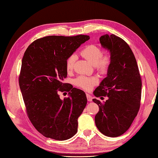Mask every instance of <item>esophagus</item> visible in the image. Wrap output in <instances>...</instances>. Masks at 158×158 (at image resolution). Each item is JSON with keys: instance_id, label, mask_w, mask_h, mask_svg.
Segmentation results:
<instances>
[{"instance_id": "34e87169", "label": "esophagus", "mask_w": 158, "mask_h": 158, "mask_svg": "<svg viewBox=\"0 0 158 158\" xmlns=\"http://www.w3.org/2000/svg\"><path fill=\"white\" fill-rule=\"evenodd\" d=\"M86 96H87V99H88V101L91 102L92 100V96H91V95H89V94H86Z\"/></svg>"}]
</instances>
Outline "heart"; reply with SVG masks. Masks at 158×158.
<instances>
[{"label": "heart", "instance_id": "b5f03b06", "mask_svg": "<svg viewBox=\"0 0 158 158\" xmlns=\"http://www.w3.org/2000/svg\"><path fill=\"white\" fill-rule=\"evenodd\" d=\"M102 49L96 45H89L86 46L81 52V55L91 64L95 66L96 69L101 73H105L109 69L110 63V57L109 55H102ZM77 60L75 54L70 56L66 61V69L68 72L73 70L74 64ZM98 79L95 77H88L79 76L75 80V84L85 90L91 89L94 85L98 83Z\"/></svg>", "mask_w": 158, "mask_h": 158}]
</instances>
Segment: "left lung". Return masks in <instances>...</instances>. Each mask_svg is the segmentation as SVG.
Here are the masks:
<instances>
[{
	"instance_id": "1",
	"label": "left lung",
	"mask_w": 158,
	"mask_h": 158,
	"mask_svg": "<svg viewBox=\"0 0 158 158\" xmlns=\"http://www.w3.org/2000/svg\"><path fill=\"white\" fill-rule=\"evenodd\" d=\"M100 43L109 51L110 63L106 77L94 92L96 97H108L104 102L92 100L99 106L95 123L104 135L117 137L129 129L137 115L142 82L135 55L126 41L106 34L100 36Z\"/></svg>"
}]
</instances>
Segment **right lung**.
<instances>
[{"instance_id":"obj_1","label":"right lung","mask_w":158,"mask_h":158,"mask_svg":"<svg viewBox=\"0 0 158 158\" xmlns=\"http://www.w3.org/2000/svg\"><path fill=\"white\" fill-rule=\"evenodd\" d=\"M89 39L82 35L45 36L32 42L23 54L19 88L30 120L47 138L64 140L77 132L86 95L62 81L67 77V58ZM64 91L69 97L62 100L58 92Z\"/></svg>"}]
</instances>
